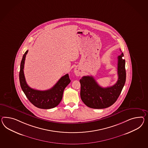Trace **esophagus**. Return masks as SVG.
Masks as SVG:
<instances>
[{"label":"esophagus","mask_w":148,"mask_h":148,"mask_svg":"<svg viewBox=\"0 0 148 148\" xmlns=\"http://www.w3.org/2000/svg\"><path fill=\"white\" fill-rule=\"evenodd\" d=\"M74 72H75V73L76 76H79L80 75V74H81V72H80L78 70H77L76 69H75V71Z\"/></svg>","instance_id":"1"}]
</instances>
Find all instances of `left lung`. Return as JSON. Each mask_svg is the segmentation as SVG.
<instances>
[{
	"label": "left lung",
	"instance_id": "8db88e82",
	"mask_svg": "<svg viewBox=\"0 0 148 148\" xmlns=\"http://www.w3.org/2000/svg\"><path fill=\"white\" fill-rule=\"evenodd\" d=\"M122 53L118 57V79L114 85L101 87L92 76H84L80 79V97L88 107L106 108L112 106L118 99L125 85L126 79L125 60Z\"/></svg>",
	"mask_w": 148,
	"mask_h": 148
}]
</instances>
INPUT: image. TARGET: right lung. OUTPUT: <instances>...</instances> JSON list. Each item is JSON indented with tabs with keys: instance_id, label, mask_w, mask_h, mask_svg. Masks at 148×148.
Wrapping results in <instances>:
<instances>
[{
	"instance_id": "add662e5",
	"label": "right lung",
	"mask_w": 148,
	"mask_h": 148,
	"mask_svg": "<svg viewBox=\"0 0 148 148\" xmlns=\"http://www.w3.org/2000/svg\"><path fill=\"white\" fill-rule=\"evenodd\" d=\"M28 50L23 56L19 72L20 86L27 98L33 105L39 108L50 109L54 108L60 103L65 88L70 83L68 74H66L57 82L53 87L46 91H39L29 87L26 83L23 72L25 58Z\"/></svg>"
}]
</instances>
